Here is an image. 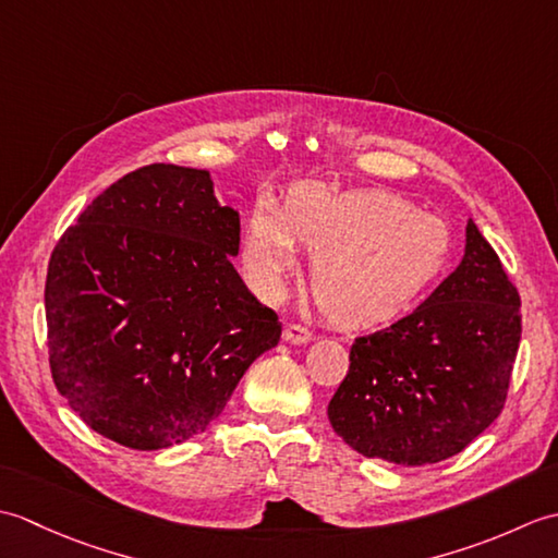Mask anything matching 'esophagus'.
I'll use <instances>...</instances> for the list:
<instances>
[{"label": "esophagus", "mask_w": 558, "mask_h": 558, "mask_svg": "<svg viewBox=\"0 0 558 558\" xmlns=\"http://www.w3.org/2000/svg\"><path fill=\"white\" fill-rule=\"evenodd\" d=\"M282 338H286L290 345H304V342L312 340V333L304 326L290 324L286 330H282Z\"/></svg>", "instance_id": "obj_1"}]
</instances>
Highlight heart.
<instances>
[{"instance_id": "b5f03b06", "label": "heart", "mask_w": 558, "mask_h": 558, "mask_svg": "<svg viewBox=\"0 0 558 558\" xmlns=\"http://www.w3.org/2000/svg\"><path fill=\"white\" fill-rule=\"evenodd\" d=\"M310 248L312 290L330 322L376 328L412 310L444 276L448 225L384 189L294 186L286 206L260 198L242 234V264L260 298L278 300Z\"/></svg>"}]
</instances>
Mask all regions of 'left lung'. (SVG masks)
<instances>
[{
	"label": "left lung",
	"mask_w": 558,
	"mask_h": 558,
	"mask_svg": "<svg viewBox=\"0 0 558 558\" xmlns=\"http://www.w3.org/2000/svg\"><path fill=\"white\" fill-rule=\"evenodd\" d=\"M520 330L518 290L468 220L465 254L441 286L354 340L328 420L366 458L414 468L456 456L501 414Z\"/></svg>",
	"instance_id": "obj_1"
}]
</instances>
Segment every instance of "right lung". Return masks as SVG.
<instances>
[{"mask_svg": "<svg viewBox=\"0 0 558 558\" xmlns=\"http://www.w3.org/2000/svg\"><path fill=\"white\" fill-rule=\"evenodd\" d=\"M240 213L208 170L124 174L57 242L45 282L50 369L93 432L136 450L218 417L282 326L232 266Z\"/></svg>", "mask_w": 558, "mask_h": 558, "instance_id": "right-lung-1", "label": "right lung"}]
</instances>
